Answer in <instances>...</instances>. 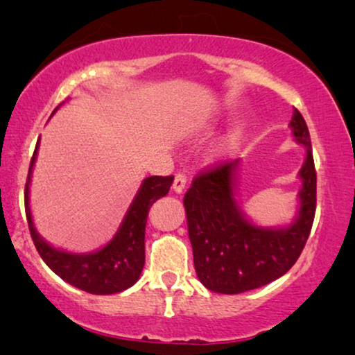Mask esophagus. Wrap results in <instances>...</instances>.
Returning <instances> with one entry per match:
<instances>
[{"instance_id": "1", "label": "esophagus", "mask_w": 355, "mask_h": 355, "mask_svg": "<svg viewBox=\"0 0 355 355\" xmlns=\"http://www.w3.org/2000/svg\"><path fill=\"white\" fill-rule=\"evenodd\" d=\"M186 182H187V176L184 171H179L176 174V178H174V182H173V191L176 193H181L184 191V187H186Z\"/></svg>"}]
</instances>
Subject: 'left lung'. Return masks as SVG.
<instances>
[{
    "label": "left lung",
    "mask_w": 355,
    "mask_h": 355,
    "mask_svg": "<svg viewBox=\"0 0 355 355\" xmlns=\"http://www.w3.org/2000/svg\"><path fill=\"white\" fill-rule=\"evenodd\" d=\"M291 128L307 147V158L299 173V218L289 227L265 230L242 216L232 192L237 159L203 169L184 196L193 265L207 289L241 294L261 288L288 273L302 254L317 208V171L309 128L297 108Z\"/></svg>",
    "instance_id": "1"
}]
</instances>
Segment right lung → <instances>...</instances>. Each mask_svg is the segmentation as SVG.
Returning <instances> with one entry per match:
<instances>
[{"instance_id": "right-lung-1", "label": "right lung", "mask_w": 355, "mask_h": 355, "mask_svg": "<svg viewBox=\"0 0 355 355\" xmlns=\"http://www.w3.org/2000/svg\"><path fill=\"white\" fill-rule=\"evenodd\" d=\"M37 148L32 155L26 182V216L32 241L43 261L66 283L90 294H116L137 283L145 265V226L150 207L169 192L174 176L147 178L140 186L116 236L94 254L77 255L46 244L33 227L28 207V182Z\"/></svg>"}]
</instances>
